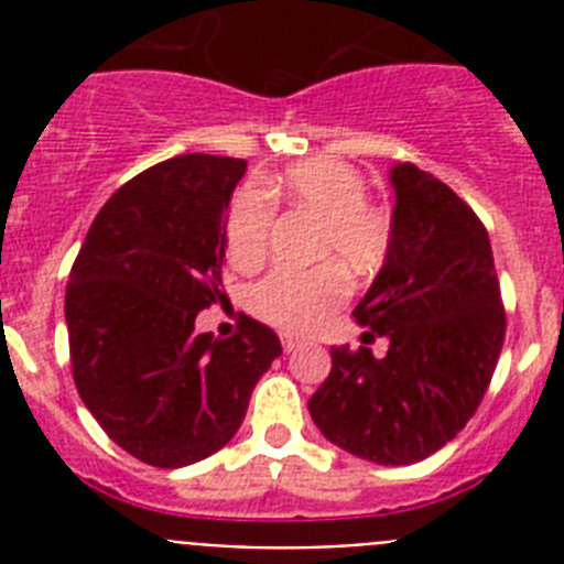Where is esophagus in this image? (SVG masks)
I'll return each instance as SVG.
<instances>
[{
  "label": "esophagus",
  "mask_w": 564,
  "mask_h": 564,
  "mask_svg": "<svg viewBox=\"0 0 564 564\" xmlns=\"http://www.w3.org/2000/svg\"><path fill=\"white\" fill-rule=\"evenodd\" d=\"M282 347H285V352H293L302 347V341H299L296 336H291V333H285V336H282Z\"/></svg>",
  "instance_id": "esophagus-1"
}]
</instances>
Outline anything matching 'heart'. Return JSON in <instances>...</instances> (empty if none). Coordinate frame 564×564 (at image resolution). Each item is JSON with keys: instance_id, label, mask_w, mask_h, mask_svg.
Listing matches in <instances>:
<instances>
[{"instance_id": "heart-1", "label": "heart", "mask_w": 564, "mask_h": 564, "mask_svg": "<svg viewBox=\"0 0 564 564\" xmlns=\"http://www.w3.org/2000/svg\"><path fill=\"white\" fill-rule=\"evenodd\" d=\"M271 197L322 217V257H338L350 271L381 265L392 248L395 223L390 208L367 200V177L336 158H313L265 183ZM273 206L259 188H239L226 220V251L234 268L257 265L268 246ZM350 293V279L338 262L318 268H276L251 291V307L282 330H316Z\"/></svg>"}]
</instances>
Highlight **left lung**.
<instances>
[{"mask_svg": "<svg viewBox=\"0 0 564 564\" xmlns=\"http://www.w3.org/2000/svg\"><path fill=\"white\" fill-rule=\"evenodd\" d=\"M390 181L395 237L352 311L358 325L390 338V350L376 358L370 347H333L330 376L307 410L338 449L410 466L477 412L502 350L506 311L480 217L412 163L392 166Z\"/></svg>", "mask_w": 564, "mask_h": 564, "instance_id": "obj_1", "label": "left lung"}]
</instances>
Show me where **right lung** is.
<instances>
[{"mask_svg":"<svg viewBox=\"0 0 564 564\" xmlns=\"http://www.w3.org/2000/svg\"><path fill=\"white\" fill-rule=\"evenodd\" d=\"M246 161L181 154L104 203L69 271L64 318L84 406L123 452L181 468L223 449L276 356L279 336L242 318L231 338L194 330L226 302V214Z\"/></svg>","mask_w":564,"mask_h":564,"instance_id":"add662e5","label":"right lung"}]
</instances>
